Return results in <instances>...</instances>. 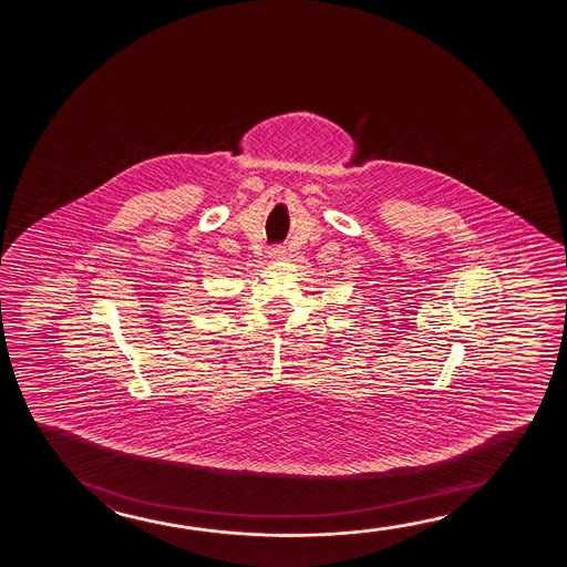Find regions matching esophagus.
<instances>
[{"label":"esophagus","instance_id":"obj_1","mask_svg":"<svg viewBox=\"0 0 567 567\" xmlns=\"http://www.w3.org/2000/svg\"><path fill=\"white\" fill-rule=\"evenodd\" d=\"M269 257H271L272 261L285 259L287 257V248L285 246H275V248L269 249Z\"/></svg>","mask_w":567,"mask_h":567}]
</instances>
